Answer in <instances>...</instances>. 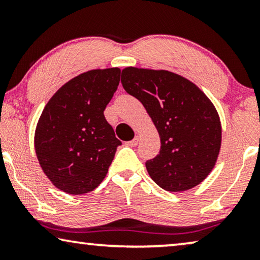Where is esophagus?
Returning a JSON list of instances; mask_svg holds the SVG:
<instances>
[{"label":"esophagus","instance_id":"1","mask_svg":"<svg viewBox=\"0 0 260 260\" xmlns=\"http://www.w3.org/2000/svg\"><path fill=\"white\" fill-rule=\"evenodd\" d=\"M138 143H139V138H138V136H135V138H134L133 140L128 141V142H126V146H128V147H135Z\"/></svg>","mask_w":260,"mask_h":260}]
</instances>
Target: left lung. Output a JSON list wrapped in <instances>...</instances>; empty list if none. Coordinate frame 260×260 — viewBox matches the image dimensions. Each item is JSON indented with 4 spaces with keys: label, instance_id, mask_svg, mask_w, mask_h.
<instances>
[{
    "label": "left lung",
    "instance_id": "obj_1",
    "mask_svg": "<svg viewBox=\"0 0 260 260\" xmlns=\"http://www.w3.org/2000/svg\"><path fill=\"white\" fill-rule=\"evenodd\" d=\"M121 83L147 110L160 138L159 153L146 162L167 191H186L211 173L221 147L217 109L195 83L166 70L128 67Z\"/></svg>",
    "mask_w": 260,
    "mask_h": 260
}]
</instances>
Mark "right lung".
<instances>
[{
	"label": "right lung",
	"mask_w": 260,
	"mask_h": 260,
	"mask_svg": "<svg viewBox=\"0 0 260 260\" xmlns=\"http://www.w3.org/2000/svg\"><path fill=\"white\" fill-rule=\"evenodd\" d=\"M120 81V69H96L64 83L39 118L34 148L43 173L70 195L103 181L121 142L104 117Z\"/></svg>",
	"instance_id": "right-lung-1"
}]
</instances>
